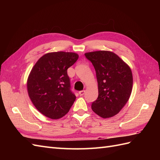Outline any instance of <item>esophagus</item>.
I'll use <instances>...</instances> for the list:
<instances>
[{"label": "esophagus", "mask_w": 160, "mask_h": 160, "mask_svg": "<svg viewBox=\"0 0 160 160\" xmlns=\"http://www.w3.org/2000/svg\"><path fill=\"white\" fill-rule=\"evenodd\" d=\"M85 90L80 91L79 92V95H81V96H83V95L85 94Z\"/></svg>", "instance_id": "1"}]
</instances>
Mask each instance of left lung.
Segmentation results:
<instances>
[{"instance_id": "1", "label": "left lung", "mask_w": 160, "mask_h": 160, "mask_svg": "<svg viewBox=\"0 0 160 160\" xmlns=\"http://www.w3.org/2000/svg\"><path fill=\"white\" fill-rule=\"evenodd\" d=\"M93 64L98 83V98L91 109L102 118L117 115L128 101L133 87L129 66L115 53L98 51L85 53Z\"/></svg>"}]
</instances>
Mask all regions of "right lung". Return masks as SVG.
<instances>
[{"label": "right lung", "mask_w": 160, "mask_h": 160, "mask_svg": "<svg viewBox=\"0 0 160 160\" xmlns=\"http://www.w3.org/2000/svg\"><path fill=\"white\" fill-rule=\"evenodd\" d=\"M72 52H51L42 56L32 68L27 87L28 96L41 113L58 119L69 112L76 96L70 89L67 69L78 59Z\"/></svg>", "instance_id": "right-lung-1"}]
</instances>
